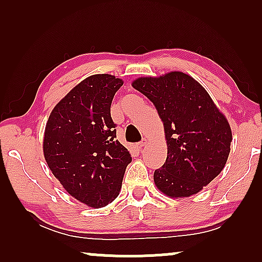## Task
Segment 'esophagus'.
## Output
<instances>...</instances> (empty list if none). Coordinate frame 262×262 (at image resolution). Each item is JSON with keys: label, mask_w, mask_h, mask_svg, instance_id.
<instances>
[{"label": "esophagus", "mask_w": 262, "mask_h": 262, "mask_svg": "<svg viewBox=\"0 0 262 262\" xmlns=\"http://www.w3.org/2000/svg\"><path fill=\"white\" fill-rule=\"evenodd\" d=\"M146 143H148V141H146V139H143L142 142H139L138 144H137V148H138V149H142L143 146L146 145Z\"/></svg>", "instance_id": "obj_1"}]
</instances>
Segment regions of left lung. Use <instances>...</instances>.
Here are the masks:
<instances>
[{"mask_svg": "<svg viewBox=\"0 0 262 262\" xmlns=\"http://www.w3.org/2000/svg\"><path fill=\"white\" fill-rule=\"evenodd\" d=\"M144 94L163 121L167 160L154 173L156 187L170 198L200 192L223 170L232 141L227 118L199 82L181 71L139 77Z\"/></svg>", "mask_w": 262, "mask_h": 262, "instance_id": "obj_1", "label": "left lung"}]
</instances>
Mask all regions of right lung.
Returning <instances> with one entry per match:
<instances>
[{"label": "right lung", "mask_w": 262, "mask_h": 262, "mask_svg": "<svg viewBox=\"0 0 262 262\" xmlns=\"http://www.w3.org/2000/svg\"><path fill=\"white\" fill-rule=\"evenodd\" d=\"M123 80L92 75L55 106L42 150L52 174L71 196L98 209L119 195L131 154L116 137L111 103Z\"/></svg>", "instance_id": "obj_1"}]
</instances>
